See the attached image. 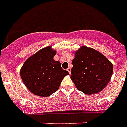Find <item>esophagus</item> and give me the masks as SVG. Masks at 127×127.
I'll list each match as a JSON object with an SVG mask.
<instances>
[{"mask_svg": "<svg viewBox=\"0 0 127 127\" xmlns=\"http://www.w3.org/2000/svg\"><path fill=\"white\" fill-rule=\"evenodd\" d=\"M71 69L70 68V67H67V71H68L69 73L70 74H71Z\"/></svg>", "mask_w": 127, "mask_h": 127, "instance_id": "1", "label": "esophagus"}]
</instances>
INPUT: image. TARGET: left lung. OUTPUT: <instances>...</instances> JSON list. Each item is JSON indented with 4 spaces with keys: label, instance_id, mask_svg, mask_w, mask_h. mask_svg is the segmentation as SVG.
I'll list each match as a JSON object with an SVG mask.
<instances>
[{
    "label": "left lung",
    "instance_id": "8db88e82",
    "mask_svg": "<svg viewBox=\"0 0 127 127\" xmlns=\"http://www.w3.org/2000/svg\"><path fill=\"white\" fill-rule=\"evenodd\" d=\"M71 79L79 91L86 94L98 93L109 84L113 64L103 54L83 46L74 52Z\"/></svg>",
    "mask_w": 127,
    "mask_h": 127
}]
</instances>
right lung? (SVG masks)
<instances>
[{
    "label": "right lung",
    "instance_id": "obj_1",
    "mask_svg": "<svg viewBox=\"0 0 127 127\" xmlns=\"http://www.w3.org/2000/svg\"><path fill=\"white\" fill-rule=\"evenodd\" d=\"M56 53L51 46L43 48L30 56L21 67V78L33 94L50 96L58 89L64 77L69 74L63 69L60 61L54 60Z\"/></svg>",
    "mask_w": 127,
    "mask_h": 127
}]
</instances>
